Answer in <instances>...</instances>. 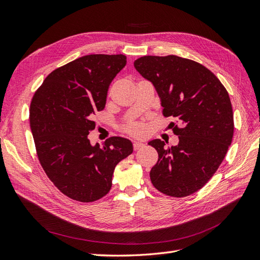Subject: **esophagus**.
<instances>
[{"mask_svg":"<svg viewBox=\"0 0 260 260\" xmlns=\"http://www.w3.org/2000/svg\"><path fill=\"white\" fill-rule=\"evenodd\" d=\"M145 146V144H143V143H139V142H135L134 144H133V148H134V150H138V149H141V148H143Z\"/></svg>","mask_w":260,"mask_h":260,"instance_id":"esophagus-1","label":"esophagus"}]
</instances>
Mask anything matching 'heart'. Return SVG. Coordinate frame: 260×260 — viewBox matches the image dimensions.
<instances>
[{"instance_id":"obj_1","label":"heart","mask_w":260,"mask_h":260,"mask_svg":"<svg viewBox=\"0 0 260 260\" xmlns=\"http://www.w3.org/2000/svg\"><path fill=\"white\" fill-rule=\"evenodd\" d=\"M124 131L133 136H143L146 133V125L142 122H132L125 126Z\"/></svg>"}]
</instances>
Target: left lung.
Wrapping results in <instances>:
<instances>
[{"instance_id":"8db88e82","label":"left lung","mask_w":260,"mask_h":260,"mask_svg":"<svg viewBox=\"0 0 260 260\" xmlns=\"http://www.w3.org/2000/svg\"><path fill=\"white\" fill-rule=\"evenodd\" d=\"M135 69L154 84L164 116L171 123L179 144L148 143L158 152L150 180L161 193L183 198L199 191L215 174L234 134V117L229 93L216 76L201 63L169 55L144 56Z\"/></svg>"}]
</instances>
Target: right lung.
I'll list each match as a JSON object with an SVG mask.
<instances>
[{
  "instance_id": "obj_1",
  "label": "right lung",
  "mask_w": 260,
  "mask_h": 260,
  "mask_svg": "<svg viewBox=\"0 0 260 260\" xmlns=\"http://www.w3.org/2000/svg\"><path fill=\"white\" fill-rule=\"evenodd\" d=\"M126 64L124 55H88L52 71L31 99L29 125L38 160L68 198L94 202L109 193L116 165L133 152L123 137L92 146L93 115L102 111L109 86Z\"/></svg>"
}]
</instances>
